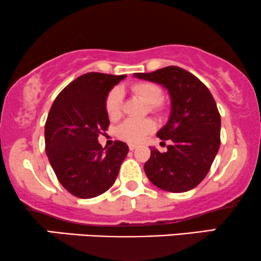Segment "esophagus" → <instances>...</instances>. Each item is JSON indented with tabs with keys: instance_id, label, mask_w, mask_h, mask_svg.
Masks as SVG:
<instances>
[{
	"instance_id": "esophagus-1",
	"label": "esophagus",
	"mask_w": 261,
	"mask_h": 261,
	"mask_svg": "<svg viewBox=\"0 0 261 261\" xmlns=\"http://www.w3.org/2000/svg\"><path fill=\"white\" fill-rule=\"evenodd\" d=\"M128 146H129V150H132V151L136 150L137 147H138V145H136V144H129V145H128Z\"/></svg>"
}]
</instances>
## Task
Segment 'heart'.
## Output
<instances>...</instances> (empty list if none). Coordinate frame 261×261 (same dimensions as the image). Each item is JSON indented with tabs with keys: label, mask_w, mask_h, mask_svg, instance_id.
Masks as SVG:
<instances>
[{
	"label": "heart",
	"mask_w": 261,
	"mask_h": 261,
	"mask_svg": "<svg viewBox=\"0 0 261 261\" xmlns=\"http://www.w3.org/2000/svg\"><path fill=\"white\" fill-rule=\"evenodd\" d=\"M132 92L143 101L150 105L151 111H159L162 100V89L152 82H138L132 86ZM122 91L112 88L105 100L106 114L111 120H116L122 114ZM155 130V123L151 120H127L117 129L118 137L130 143H140Z\"/></svg>",
	"instance_id": "obj_1"
}]
</instances>
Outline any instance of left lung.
Listing matches in <instances>:
<instances>
[{"instance_id": "1", "label": "left lung", "mask_w": 261, "mask_h": 261, "mask_svg": "<svg viewBox=\"0 0 261 261\" xmlns=\"http://www.w3.org/2000/svg\"><path fill=\"white\" fill-rule=\"evenodd\" d=\"M134 76L162 85L170 96L169 120L157 137L172 143L166 152L151 149L144 166L147 178L165 191L192 190L205 178L220 146L221 120L213 95L197 77L179 66Z\"/></svg>"}]
</instances>
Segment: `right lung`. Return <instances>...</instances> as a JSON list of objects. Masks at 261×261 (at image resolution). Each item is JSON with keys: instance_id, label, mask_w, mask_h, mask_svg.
Instances as JSON below:
<instances>
[{"instance_id": "add662e5", "label": "right lung", "mask_w": 261, "mask_h": 261, "mask_svg": "<svg viewBox=\"0 0 261 261\" xmlns=\"http://www.w3.org/2000/svg\"><path fill=\"white\" fill-rule=\"evenodd\" d=\"M125 75L88 72L66 86L54 100L46 125V152L58 180L79 198H93L114 185L128 153L115 141L102 147L98 137L108 130L105 100Z\"/></svg>"}]
</instances>
